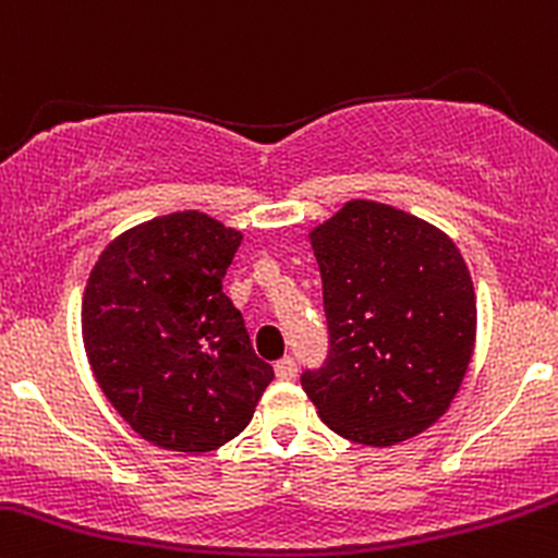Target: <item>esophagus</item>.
I'll use <instances>...</instances> for the list:
<instances>
[{
    "instance_id": "34e87169",
    "label": "esophagus",
    "mask_w": 558,
    "mask_h": 558,
    "mask_svg": "<svg viewBox=\"0 0 558 558\" xmlns=\"http://www.w3.org/2000/svg\"><path fill=\"white\" fill-rule=\"evenodd\" d=\"M274 371H277V376H279V378H284V381H287V378L295 376V371H298V367H295V360H292V357H281L279 363L274 365Z\"/></svg>"
}]
</instances>
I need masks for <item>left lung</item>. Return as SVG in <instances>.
Here are the masks:
<instances>
[{
  "label": "left lung",
  "mask_w": 558,
  "mask_h": 558,
  "mask_svg": "<svg viewBox=\"0 0 558 558\" xmlns=\"http://www.w3.org/2000/svg\"><path fill=\"white\" fill-rule=\"evenodd\" d=\"M325 363L301 373L322 422L395 446L449 411L475 347V292L457 244L418 217L349 201L312 231Z\"/></svg>",
  "instance_id": "8db88e82"
}]
</instances>
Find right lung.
<instances>
[{"label": "right lung", "mask_w": 558, "mask_h": 558, "mask_svg": "<svg viewBox=\"0 0 558 558\" xmlns=\"http://www.w3.org/2000/svg\"><path fill=\"white\" fill-rule=\"evenodd\" d=\"M241 233L201 211L131 228L101 252L83 341L114 411L160 449H220L250 424L274 367L222 292Z\"/></svg>", "instance_id": "obj_1"}]
</instances>
